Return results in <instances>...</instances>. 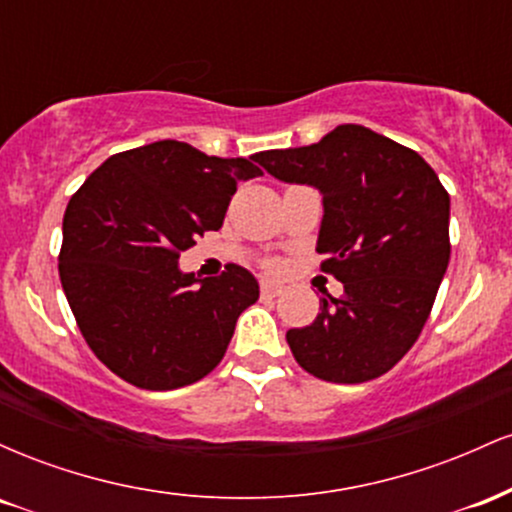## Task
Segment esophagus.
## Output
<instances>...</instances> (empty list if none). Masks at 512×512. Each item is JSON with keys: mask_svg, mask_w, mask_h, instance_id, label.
Returning a JSON list of instances; mask_svg holds the SVG:
<instances>
[{"mask_svg": "<svg viewBox=\"0 0 512 512\" xmlns=\"http://www.w3.org/2000/svg\"><path fill=\"white\" fill-rule=\"evenodd\" d=\"M260 293H262V298H274V296H279V293H281V286L274 284V281H262Z\"/></svg>", "mask_w": 512, "mask_h": 512, "instance_id": "1", "label": "esophagus"}]
</instances>
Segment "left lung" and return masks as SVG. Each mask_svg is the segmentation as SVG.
I'll return each instance as SVG.
<instances>
[{"instance_id":"left-lung-1","label":"left lung","mask_w":512,"mask_h":512,"mask_svg":"<svg viewBox=\"0 0 512 512\" xmlns=\"http://www.w3.org/2000/svg\"><path fill=\"white\" fill-rule=\"evenodd\" d=\"M274 178L322 195L320 269L344 284L322 291L308 327L286 332L298 366L327 383L387 373L419 339L450 262V195L407 146L361 125L317 144L255 154Z\"/></svg>"}]
</instances>
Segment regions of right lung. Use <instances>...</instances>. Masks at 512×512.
Masks as SVG:
<instances>
[{
  "label": "right lung",
  "mask_w": 512,
  "mask_h": 512,
  "mask_svg": "<svg viewBox=\"0 0 512 512\" xmlns=\"http://www.w3.org/2000/svg\"><path fill=\"white\" fill-rule=\"evenodd\" d=\"M252 158L207 156L163 139L110 156L69 199L60 279L86 344L142 390H178L211 373L238 315L260 298L248 269L180 272V252L219 231Z\"/></svg>",
  "instance_id": "1"
}]
</instances>
